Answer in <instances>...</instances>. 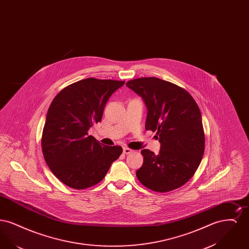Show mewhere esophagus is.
<instances>
[{
	"label": "esophagus",
	"instance_id": "1",
	"mask_svg": "<svg viewBox=\"0 0 249 249\" xmlns=\"http://www.w3.org/2000/svg\"><path fill=\"white\" fill-rule=\"evenodd\" d=\"M131 152H132V150H131L130 148H129V147H124V148H123V153L125 155L130 154Z\"/></svg>",
	"mask_w": 249,
	"mask_h": 249
}]
</instances>
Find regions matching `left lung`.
Listing matches in <instances>:
<instances>
[{
    "instance_id": "obj_1",
    "label": "left lung",
    "mask_w": 249,
    "mask_h": 249,
    "mask_svg": "<svg viewBox=\"0 0 249 249\" xmlns=\"http://www.w3.org/2000/svg\"><path fill=\"white\" fill-rule=\"evenodd\" d=\"M147 108L145 130H157L159 154L142 149L143 162L136 177L158 192L177 190L193 177L204 152L200 108L192 96L175 84L157 77L128 81Z\"/></svg>"
}]
</instances>
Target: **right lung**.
I'll return each instance as SVG.
<instances>
[{
  "instance_id": "add662e5",
  "label": "right lung",
  "mask_w": 249,
  "mask_h": 249,
  "mask_svg": "<svg viewBox=\"0 0 249 249\" xmlns=\"http://www.w3.org/2000/svg\"><path fill=\"white\" fill-rule=\"evenodd\" d=\"M124 81L87 78L63 89L48 108L42 150L51 172L63 184L85 190L101 182L122 153L101 144L88 131L101 121L108 99Z\"/></svg>"
}]
</instances>
